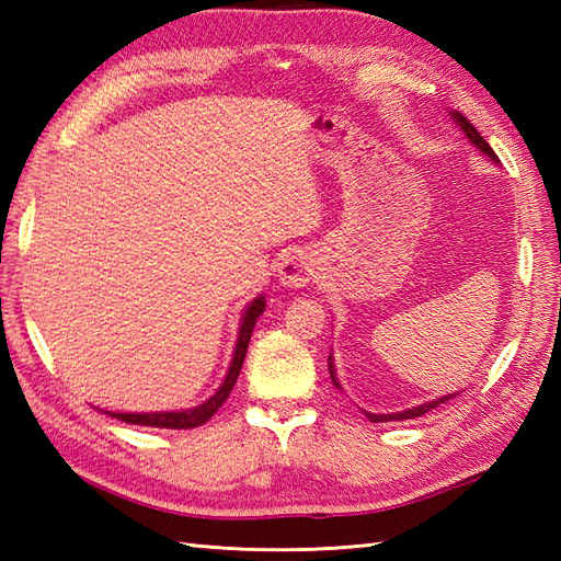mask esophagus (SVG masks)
<instances>
[{
    "instance_id": "esophagus-1",
    "label": "esophagus",
    "mask_w": 561,
    "mask_h": 561,
    "mask_svg": "<svg viewBox=\"0 0 561 561\" xmlns=\"http://www.w3.org/2000/svg\"><path fill=\"white\" fill-rule=\"evenodd\" d=\"M316 274L313 257L304 253V250H294L291 255L284 257L279 265V282L284 287H306Z\"/></svg>"
}]
</instances>
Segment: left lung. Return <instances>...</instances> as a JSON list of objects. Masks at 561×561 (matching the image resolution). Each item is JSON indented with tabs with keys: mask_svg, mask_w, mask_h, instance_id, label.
I'll use <instances>...</instances> for the list:
<instances>
[{
	"mask_svg": "<svg viewBox=\"0 0 561 561\" xmlns=\"http://www.w3.org/2000/svg\"><path fill=\"white\" fill-rule=\"evenodd\" d=\"M456 115V121H458V125L465 129V135L470 137V141L478 149H482L486 157H492L494 161H496V153L492 151V147L486 145L484 141V137L478 133V129L472 127V123H468L465 121L462 115H458V113H453ZM328 368H330V378H332V383H335V388H340V380H337V376H335V366H332V356H328ZM448 398H453V396H448ZM448 398H438V400H434V402H426V404H420V408H412V410H404V412H398V414H371V412H366V416H368V422H402V420H414V416H422V414H426L428 410H434V408H438L440 402H446Z\"/></svg>",
	"mask_w": 561,
	"mask_h": 561,
	"instance_id": "1",
	"label": "left lung"
}]
</instances>
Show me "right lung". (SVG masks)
I'll return each mask as SVG.
<instances>
[{
  "instance_id": "1",
  "label": "right lung",
  "mask_w": 561,
  "mask_h": 561,
  "mask_svg": "<svg viewBox=\"0 0 561 561\" xmlns=\"http://www.w3.org/2000/svg\"><path fill=\"white\" fill-rule=\"evenodd\" d=\"M262 311H265V299L257 296V299H253V304L245 308V316H243V323H241V335H238V344H236L229 374H226L221 388L214 392V396L207 402H202L199 408L187 410V412H151V414H123V412L115 414L113 412L111 416H115V420H121V422H127V424L159 426V428H195L199 424H205L207 420H211V414L221 408L226 398H229L236 378H238V374H241V366H243L245 352H248V342H250V332H253L255 320L260 318Z\"/></svg>"
}]
</instances>
